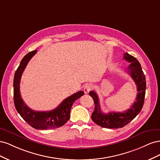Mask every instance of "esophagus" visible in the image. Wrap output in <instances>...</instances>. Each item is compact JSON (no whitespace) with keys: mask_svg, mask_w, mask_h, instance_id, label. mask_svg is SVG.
Listing matches in <instances>:
<instances>
[{"mask_svg":"<svg viewBox=\"0 0 160 160\" xmlns=\"http://www.w3.org/2000/svg\"><path fill=\"white\" fill-rule=\"evenodd\" d=\"M92 89V85L90 84H87L85 87H84V89L83 91L85 92V94H88L89 93V91Z\"/></svg>","mask_w":160,"mask_h":160,"instance_id":"esophagus-1","label":"esophagus"}]
</instances>
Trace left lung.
<instances>
[{
    "instance_id": "1",
    "label": "left lung",
    "mask_w": 160,
    "mask_h": 160,
    "mask_svg": "<svg viewBox=\"0 0 160 160\" xmlns=\"http://www.w3.org/2000/svg\"><path fill=\"white\" fill-rule=\"evenodd\" d=\"M123 59L129 62L127 72L137 85V98L131 108L123 112H109L107 114L101 111L98 95L95 91L89 92V95L93 98L95 103V109L91 115V119L99 126L113 129L122 128L132 121L141 111L144 102L146 89V77L142 71L141 65L136 58L130 55L128 52L125 53Z\"/></svg>"
}]
</instances>
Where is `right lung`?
<instances>
[{
  "label": "right lung",
  "mask_w": 160,
  "mask_h": 160,
  "mask_svg": "<svg viewBox=\"0 0 160 160\" xmlns=\"http://www.w3.org/2000/svg\"><path fill=\"white\" fill-rule=\"evenodd\" d=\"M37 50L28 52L22 58L21 63L14 73V103L18 113L25 122L36 129H55L62 126L70 118V111L75 101L84 95L79 91L62 101L55 109L49 111H36L32 110L24 103L20 94V81L22 72L28 61L36 54Z\"/></svg>",
  "instance_id": "obj_1"
}]
</instances>
